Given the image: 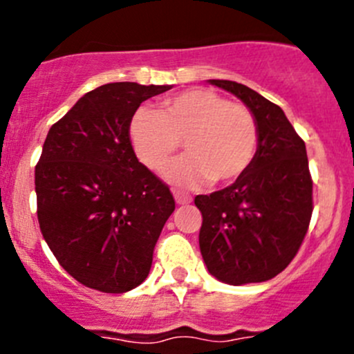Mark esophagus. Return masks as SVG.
<instances>
[{"label": "esophagus", "mask_w": 354, "mask_h": 354, "mask_svg": "<svg viewBox=\"0 0 354 354\" xmlns=\"http://www.w3.org/2000/svg\"><path fill=\"white\" fill-rule=\"evenodd\" d=\"M174 200H176L178 205H187V203L192 202V197L188 194H185V192L174 190Z\"/></svg>", "instance_id": "esophagus-1"}]
</instances>
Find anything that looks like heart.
Instances as JSON below:
<instances>
[{"mask_svg":"<svg viewBox=\"0 0 354 354\" xmlns=\"http://www.w3.org/2000/svg\"><path fill=\"white\" fill-rule=\"evenodd\" d=\"M130 140L140 162L152 171L162 169L185 142L188 157L164 171L169 183L231 185L255 159L259 127L246 106L209 88H192L166 99L160 111H135Z\"/></svg>","mask_w":354,"mask_h":354,"instance_id":"obj_1","label":"heart"}]
</instances>
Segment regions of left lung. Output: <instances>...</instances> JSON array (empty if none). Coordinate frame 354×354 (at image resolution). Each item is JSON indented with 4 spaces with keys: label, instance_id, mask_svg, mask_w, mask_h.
<instances>
[{
    "label": "left lung",
    "instance_id": "obj_1",
    "mask_svg": "<svg viewBox=\"0 0 354 354\" xmlns=\"http://www.w3.org/2000/svg\"><path fill=\"white\" fill-rule=\"evenodd\" d=\"M243 101L259 127L248 171L230 187L197 195L198 243L216 279L233 286L263 283L283 272L301 246L312 219V176L305 142L284 111L231 80H209Z\"/></svg>",
    "mask_w": 354,
    "mask_h": 354
}]
</instances>
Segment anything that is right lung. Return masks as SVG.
Masks as SVG:
<instances>
[{"instance_id": "obj_1", "label": "right lung", "mask_w": 354, "mask_h": 354, "mask_svg": "<svg viewBox=\"0 0 354 354\" xmlns=\"http://www.w3.org/2000/svg\"><path fill=\"white\" fill-rule=\"evenodd\" d=\"M169 88L101 85L48 131L35 166L39 226L59 266L84 286L127 292L149 276L174 198L138 162L130 121L142 102Z\"/></svg>"}]
</instances>
